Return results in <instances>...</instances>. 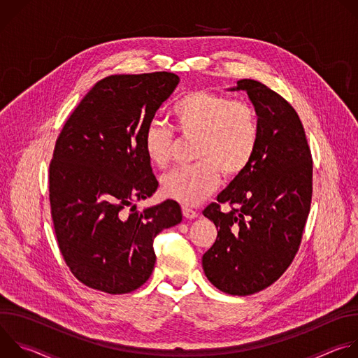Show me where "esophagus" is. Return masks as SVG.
<instances>
[{"instance_id":"esophagus-1","label":"esophagus","mask_w":358,"mask_h":358,"mask_svg":"<svg viewBox=\"0 0 358 358\" xmlns=\"http://www.w3.org/2000/svg\"><path fill=\"white\" fill-rule=\"evenodd\" d=\"M182 215L187 218V220H194L198 217V213L194 211L192 208L187 207V206H182Z\"/></svg>"}]
</instances>
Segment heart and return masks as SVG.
Listing matches in <instances>:
<instances>
[{
    "instance_id": "b5f03b06",
    "label": "heart",
    "mask_w": 358,
    "mask_h": 358,
    "mask_svg": "<svg viewBox=\"0 0 358 358\" xmlns=\"http://www.w3.org/2000/svg\"><path fill=\"white\" fill-rule=\"evenodd\" d=\"M177 131L195 138L191 167L177 169L162 178V192L185 206H196L220 185L221 174L234 178L243 173L258 150L261 124L255 109L241 100L208 90H191L171 108ZM174 133L163 123L151 122L144 130L143 145L159 169L170 164Z\"/></svg>"
}]
</instances>
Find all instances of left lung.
I'll list each match as a JSON object with an SVG mask.
<instances>
[{
	"label": "left lung",
	"mask_w": 358,
	"mask_h": 358,
	"mask_svg": "<svg viewBox=\"0 0 358 358\" xmlns=\"http://www.w3.org/2000/svg\"><path fill=\"white\" fill-rule=\"evenodd\" d=\"M261 124L248 169L202 211L218 235L202 268L221 292L248 296L276 282L299 250L312 202L313 162L303 124L287 100L252 79H241ZM228 201L229 213L220 211Z\"/></svg>",
	"instance_id": "left-lung-1"
}]
</instances>
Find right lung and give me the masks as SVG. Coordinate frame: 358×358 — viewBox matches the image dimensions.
<instances>
[{
  "instance_id": "add662e5",
  "label": "right lung",
  "mask_w": 358,
  "mask_h": 358,
  "mask_svg": "<svg viewBox=\"0 0 358 358\" xmlns=\"http://www.w3.org/2000/svg\"><path fill=\"white\" fill-rule=\"evenodd\" d=\"M178 82L171 72L101 79L57 140L49 164L50 215L68 268L87 287L110 294L138 289L155 269V238L182 220L173 199L143 213L133 206L159 187L143 137Z\"/></svg>"
}]
</instances>
